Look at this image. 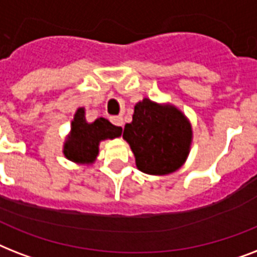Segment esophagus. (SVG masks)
<instances>
[{
	"label": "esophagus",
	"instance_id": "34e87169",
	"mask_svg": "<svg viewBox=\"0 0 257 257\" xmlns=\"http://www.w3.org/2000/svg\"><path fill=\"white\" fill-rule=\"evenodd\" d=\"M110 121H112L114 125H117V126H124V118H122V116L110 117Z\"/></svg>",
	"mask_w": 257,
	"mask_h": 257
}]
</instances>
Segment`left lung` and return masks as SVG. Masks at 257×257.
Segmentation results:
<instances>
[{
    "instance_id": "8db88e82",
    "label": "left lung",
    "mask_w": 257,
    "mask_h": 257,
    "mask_svg": "<svg viewBox=\"0 0 257 257\" xmlns=\"http://www.w3.org/2000/svg\"><path fill=\"white\" fill-rule=\"evenodd\" d=\"M122 139L132 149L139 171L164 176L185 164L193 131L176 105L145 97L135 105L132 122L125 125Z\"/></svg>"
}]
</instances>
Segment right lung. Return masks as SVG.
<instances>
[{"instance_id": "1", "label": "right lung", "mask_w": 257, "mask_h": 257, "mask_svg": "<svg viewBox=\"0 0 257 257\" xmlns=\"http://www.w3.org/2000/svg\"><path fill=\"white\" fill-rule=\"evenodd\" d=\"M122 133L121 126H116L104 117H98L93 122H88L85 117V108L81 106L76 110L70 124V131L64 141L62 153L68 160L78 165L94 164L100 143L113 140Z\"/></svg>"}]
</instances>
